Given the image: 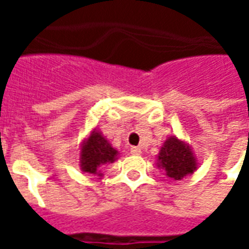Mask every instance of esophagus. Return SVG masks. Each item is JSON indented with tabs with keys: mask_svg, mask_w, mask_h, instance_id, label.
<instances>
[{
	"mask_svg": "<svg viewBox=\"0 0 249 249\" xmlns=\"http://www.w3.org/2000/svg\"><path fill=\"white\" fill-rule=\"evenodd\" d=\"M130 153H132V155H141V149L140 148H137V146H132V148H130Z\"/></svg>",
	"mask_w": 249,
	"mask_h": 249,
	"instance_id": "1",
	"label": "esophagus"
}]
</instances>
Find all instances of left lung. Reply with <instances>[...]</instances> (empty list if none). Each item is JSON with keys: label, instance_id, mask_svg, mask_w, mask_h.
Returning a JSON list of instances; mask_svg holds the SVG:
<instances>
[{"label": "left lung", "instance_id": "obj_1", "mask_svg": "<svg viewBox=\"0 0 249 249\" xmlns=\"http://www.w3.org/2000/svg\"><path fill=\"white\" fill-rule=\"evenodd\" d=\"M156 161L157 167L161 168L172 180H181L192 175L198 168L197 159L191 145L176 136H171L164 141Z\"/></svg>", "mask_w": 249, "mask_h": 249}]
</instances>
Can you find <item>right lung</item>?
<instances>
[{
	"mask_svg": "<svg viewBox=\"0 0 249 249\" xmlns=\"http://www.w3.org/2000/svg\"><path fill=\"white\" fill-rule=\"evenodd\" d=\"M119 151L114 149L112 144L105 139L101 130L94 128L81 142L80 168L82 172L103 176L101 168L105 164L116 161L119 159Z\"/></svg>",
	"mask_w": 249,
	"mask_h": 249,
	"instance_id": "1",
	"label": "right lung"
}]
</instances>
